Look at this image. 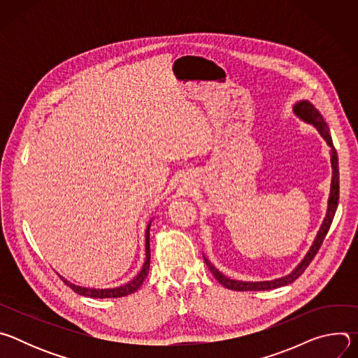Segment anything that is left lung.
Masks as SVG:
<instances>
[{
  "instance_id": "8db88e82",
  "label": "left lung",
  "mask_w": 358,
  "mask_h": 358,
  "mask_svg": "<svg viewBox=\"0 0 358 358\" xmlns=\"http://www.w3.org/2000/svg\"><path fill=\"white\" fill-rule=\"evenodd\" d=\"M293 112L294 115L301 119L303 122L313 124L317 131L320 133V136L326 140V143L330 145V157H331V169H333V177H331V187H330V195H329V202H327V213L326 217L323 220V224L317 232V236L313 242V245L310 246L309 252L306 253V257L303 258V261L286 276L283 278H278L273 280H264V282H242V280H235V279H229L227 278L224 273H221L206 257V264L208 266V269L211 271V273L215 276V279L227 289L231 290H238V292H246V290H271V289H276L285 285H289L292 282H294L304 271L310 265V262L313 261V258L316 257V253L319 252L329 229L330 225L333 222L337 206H338V192H340V184H338V157H337V151L333 145V140L330 136V130L323 119V116L320 115V112L310 103L309 100H300L293 106Z\"/></svg>"
}]
</instances>
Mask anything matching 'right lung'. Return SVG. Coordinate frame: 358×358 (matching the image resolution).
Instances as JSON below:
<instances>
[{
    "mask_svg": "<svg viewBox=\"0 0 358 358\" xmlns=\"http://www.w3.org/2000/svg\"><path fill=\"white\" fill-rule=\"evenodd\" d=\"M150 225L151 222L147 225V229H145V261H144V265L140 271V273L133 279L130 280L129 283L123 285V286H119V287H112V289H92V287H82V286H76L71 282H68L65 278L61 276V279L73 290L76 292L78 294H82V296H86V297H93V299H112V297H123V296H127V294H131L134 293L144 282L147 273H148V269H150Z\"/></svg>",
    "mask_w": 358,
    "mask_h": 358,
    "instance_id": "add662e5",
    "label": "right lung"
}]
</instances>
